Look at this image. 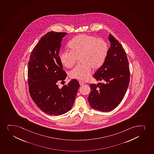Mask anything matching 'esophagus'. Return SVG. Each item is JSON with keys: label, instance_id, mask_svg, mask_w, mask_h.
<instances>
[{"label": "esophagus", "instance_id": "1", "mask_svg": "<svg viewBox=\"0 0 154 154\" xmlns=\"http://www.w3.org/2000/svg\"><path fill=\"white\" fill-rule=\"evenodd\" d=\"M79 82L80 85V86H82V85H84V84H85L84 82H81V81H79Z\"/></svg>", "mask_w": 154, "mask_h": 154}]
</instances>
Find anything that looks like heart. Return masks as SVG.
Segmentation results:
<instances>
[{"label":"heart","mask_w":154,"mask_h":154,"mask_svg":"<svg viewBox=\"0 0 154 154\" xmlns=\"http://www.w3.org/2000/svg\"><path fill=\"white\" fill-rule=\"evenodd\" d=\"M69 47L70 51H64L60 54V61L63 66L69 69L79 59L80 64L69 74L70 78L80 80L89 78L91 69H96L102 65L108 51L104 40L89 35L76 36L69 42Z\"/></svg>","instance_id":"heart-1"}]
</instances>
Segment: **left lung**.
Here are the masks:
<instances>
[{
	"instance_id": "1",
	"label": "left lung",
	"mask_w": 154,
	"mask_h": 154,
	"mask_svg": "<svg viewBox=\"0 0 154 154\" xmlns=\"http://www.w3.org/2000/svg\"><path fill=\"white\" fill-rule=\"evenodd\" d=\"M110 47L101 67L93 75L105 84L89 85L91 92L88 101L92 108L109 112L119 104L124 99L130 82V69L125 50L118 40L110 34Z\"/></svg>"
}]
</instances>
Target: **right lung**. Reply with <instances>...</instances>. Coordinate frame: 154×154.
<instances>
[{
    "label": "right lung",
    "mask_w": 154,
    "mask_h": 154,
    "mask_svg": "<svg viewBox=\"0 0 154 154\" xmlns=\"http://www.w3.org/2000/svg\"><path fill=\"white\" fill-rule=\"evenodd\" d=\"M66 34L47 32L32 49L28 63L30 97L42 112L50 115L59 116L70 110L80 87L76 79L61 89L57 84L66 78L59 55L62 39Z\"/></svg>",
    "instance_id": "1"
}]
</instances>
